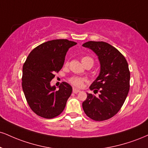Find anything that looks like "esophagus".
Listing matches in <instances>:
<instances>
[{
    "mask_svg": "<svg viewBox=\"0 0 148 148\" xmlns=\"http://www.w3.org/2000/svg\"><path fill=\"white\" fill-rule=\"evenodd\" d=\"M72 92H74V93L76 94V93H79V92H80V90H78V89H76V88H73V89H72Z\"/></svg>",
    "mask_w": 148,
    "mask_h": 148,
    "instance_id": "1",
    "label": "esophagus"
}]
</instances>
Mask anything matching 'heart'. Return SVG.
Instances as JSON below:
<instances>
[{
	"label": "heart",
	"instance_id": "heart-1",
	"mask_svg": "<svg viewBox=\"0 0 148 148\" xmlns=\"http://www.w3.org/2000/svg\"><path fill=\"white\" fill-rule=\"evenodd\" d=\"M81 61L83 63V65L85 66L88 65H90L92 67L94 64V60L91 57L89 56H84L81 58ZM65 65L66 66H68L69 65V61H67L65 63ZM85 81V79L84 78H81V77H78V76H72L69 79V82L71 83L72 85L74 86L77 87V88H81L83 85V83Z\"/></svg>",
	"mask_w": 148,
	"mask_h": 148
}]
</instances>
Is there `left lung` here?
Returning <instances> with one entry per match:
<instances>
[{"label":"left lung","mask_w":148,"mask_h":148,"mask_svg":"<svg viewBox=\"0 0 148 148\" xmlns=\"http://www.w3.org/2000/svg\"><path fill=\"white\" fill-rule=\"evenodd\" d=\"M99 56L101 72L90 89L99 97L87 93L83 109L89 118L96 121L108 120L116 114L125 102L130 90V72L125 58L118 49L103 41L83 44Z\"/></svg>","instance_id":"obj_1"}]
</instances>
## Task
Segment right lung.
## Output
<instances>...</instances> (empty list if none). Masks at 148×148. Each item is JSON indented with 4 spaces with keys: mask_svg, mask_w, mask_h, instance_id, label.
I'll list each match as a JSON object with an SVG mask.
<instances>
[{
    "mask_svg": "<svg viewBox=\"0 0 148 148\" xmlns=\"http://www.w3.org/2000/svg\"><path fill=\"white\" fill-rule=\"evenodd\" d=\"M76 42L67 39L49 40L35 47L23 67L22 88L29 108L39 116L53 119L65 109L72 88L62 82L59 90L51 87L50 81L63 67L69 47Z\"/></svg>",
    "mask_w": 148,
    "mask_h": 148,
    "instance_id": "right-lung-1",
    "label": "right lung"
}]
</instances>
